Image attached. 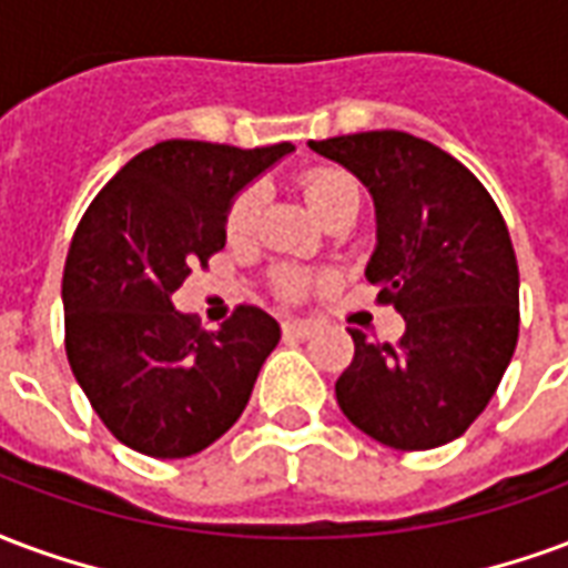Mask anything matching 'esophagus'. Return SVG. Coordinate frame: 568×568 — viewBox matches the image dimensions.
Listing matches in <instances>:
<instances>
[{
  "instance_id": "34e87169",
  "label": "esophagus",
  "mask_w": 568,
  "mask_h": 568,
  "mask_svg": "<svg viewBox=\"0 0 568 568\" xmlns=\"http://www.w3.org/2000/svg\"><path fill=\"white\" fill-rule=\"evenodd\" d=\"M284 335L287 338H312L314 326L308 321H284Z\"/></svg>"
}]
</instances>
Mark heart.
<instances>
[{
    "label": "heart",
    "instance_id": "1",
    "mask_svg": "<svg viewBox=\"0 0 568 568\" xmlns=\"http://www.w3.org/2000/svg\"><path fill=\"white\" fill-rule=\"evenodd\" d=\"M302 193H305V202H308V209L317 214V221H324L326 214L333 209H338L342 202H347L351 196H357V187H354V181L342 172H333V169H321V172H308V175L302 178ZM256 209H260V199H256V190H244L242 196L235 199L233 209H230V233L233 235H244L256 221ZM305 287V278H302L300 272H287L284 278H281V290L287 293V296H296Z\"/></svg>",
    "mask_w": 568,
    "mask_h": 568
}]
</instances>
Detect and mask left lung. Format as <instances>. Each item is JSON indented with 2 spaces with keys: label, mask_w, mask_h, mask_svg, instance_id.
Masks as SVG:
<instances>
[{
  "label": "left lung",
  "mask_w": 568,
  "mask_h": 568,
  "mask_svg": "<svg viewBox=\"0 0 568 568\" xmlns=\"http://www.w3.org/2000/svg\"><path fill=\"white\" fill-rule=\"evenodd\" d=\"M375 205L366 278L403 314V338L363 329L335 381L351 424L396 450L459 438L499 387L517 345V260L490 193L436 144L399 130L308 142Z\"/></svg>",
  "instance_id": "obj_1"
}]
</instances>
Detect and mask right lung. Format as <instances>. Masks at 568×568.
Wrapping results in <instances>:
<instances>
[{
	"label": "right lung",
	"mask_w": 568,
	"mask_h": 568,
	"mask_svg": "<svg viewBox=\"0 0 568 568\" xmlns=\"http://www.w3.org/2000/svg\"><path fill=\"white\" fill-rule=\"evenodd\" d=\"M296 148L172 139L132 156L74 230L63 272L65 354L118 442L148 457H193L242 417L281 338L278 321L242 305L199 329L172 305L190 266L226 242L242 190Z\"/></svg>",
	"instance_id": "add662e5"
}]
</instances>
